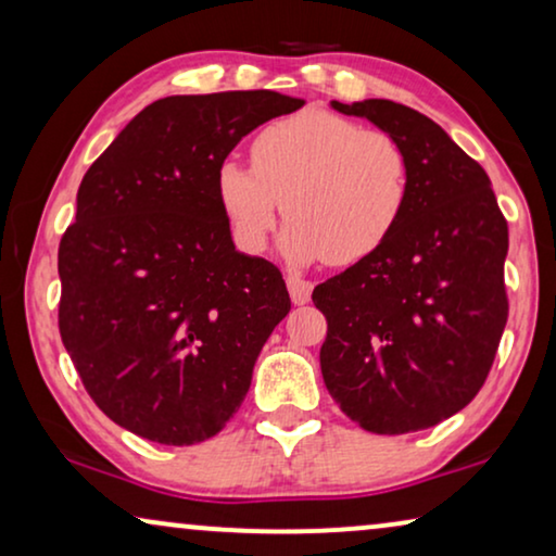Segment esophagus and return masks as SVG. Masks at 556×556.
I'll return each instance as SVG.
<instances>
[{
	"instance_id": "34e87169",
	"label": "esophagus",
	"mask_w": 556,
	"mask_h": 556,
	"mask_svg": "<svg viewBox=\"0 0 556 556\" xmlns=\"http://www.w3.org/2000/svg\"><path fill=\"white\" fill-rule=\"evenodd\" d=\"M286 283H288V293H291V301L295 303V306H303V303L311 301V291H314L311 280L301 278V276H288Z\"/></svg>"
}]
</instances>
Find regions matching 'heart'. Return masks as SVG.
<instances>
[{
    "label": "heart",
    "instance_id": "obj_1",
    "mask_svg": "<svg viewBox=\"0 0 556 556\" xmlns=\"http://www.w3.org/2000/svg\"><path fill=\"white\" fill-rule=\"evenodd\" d=\"M409 197V159L392 134L326 111L265 126L253 166L227 159L217 200L238 245L261 253L280 212V250L293 263L349 265L375 253L397 227Z\"/></svg>",
    "mask_w": 556,
    "mask_h": 556
}]
</instances>
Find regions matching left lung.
Here are the masks:
<instances>
[{"label":"left lung","mask_w":556,"mask_h":556,"mask_svg":"<svg viewBox=\"0 0 556 556\" xmlns=\"http://www.w3.org/2000/svg\"><path fill=\"white\" fill-rule=\"evenodd\" d=\"M331 109L405 147L409 197L375 253L314 288L329 321L324 384L364 430L432 428L476 397L496 356L508 316L506 219L483 166L420 111L384 98Z\"/></svg>","instance_id":"obj_1"}]
</instances>
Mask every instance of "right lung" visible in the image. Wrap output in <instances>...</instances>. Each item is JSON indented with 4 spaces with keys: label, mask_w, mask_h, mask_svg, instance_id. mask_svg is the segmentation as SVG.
Instances as JSON below:
<instances>
[{
    "label": "right lung",
    "mask_w": 556,
    "mask_h": 556,
    "mask_svg": "<svg viewBox=\"0 0 556 556\" xmlns=\"http://www.w3.org/2000/svg\"><path fill=\"white\" fill-rule=\"evenodd\" d=\"M301 105L276 90L159 98L83 177L58 250L60 337L96 405L134 435H217L291 311L276 265L235 250L217 169Z\"/></svg>",
    "instance_id": "obj_1"
}]
</instances>
